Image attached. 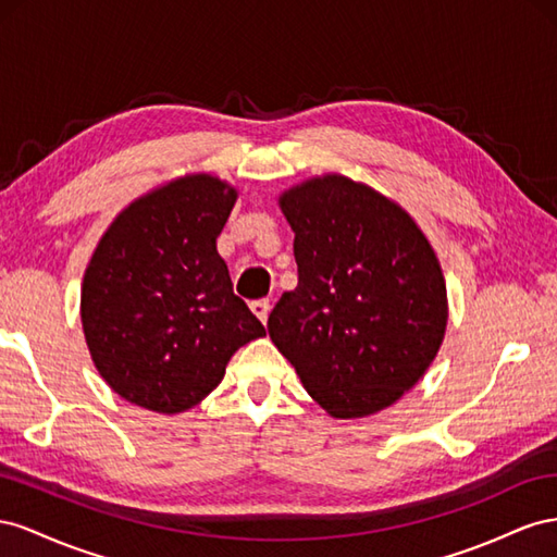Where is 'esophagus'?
I'll list each match as a JSON object with an SVG mask.
<instances>
[{
    "label": "esophagus",
    "mask_w": 557,
    "mask_h": 557,
    "mask_svg": "<svg viewBox=\"0 0 557 557\" xmlns=\"http://www.w3.org/2000/svg\"><path fill=\"white\" fill-rule=\"evenodd\" d=\"M251 312L253 314H257L259 317V320L265 324L268 322V312H270V304H268V300L265 298H259V300H251Z\"/></svg>",
    "instance_id": "esophagus-1"
}]
</instances>
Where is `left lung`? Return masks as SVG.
<instances>
[{"label": "left lung", "instance_id": "left-lung-1", "mask_svg": "<svg viewBox=\"0 0 557 557\" xmlns=\"http://www.w3.org/2000/svg\"><path fill=\"white\" fill-rule=\"evenodd\" d=\"M298 287L268 317L270 341L331 418H369L432 367L448 326L434 247L399 202L322 174L280 196Z\"/></svg>", "mask_w": 557, "mask_h": 557}]
</instances>
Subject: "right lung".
<instances>
[{
  "label": "right lung",
  "mask_w": 557,
  "mask_h": 557,
  "mask_svg": "<svg viewBox=\"0 0 557 557\" xmlns=\"http://www.w3.org/2000/svg\"><path fill=\"white\" fill-rule=\"evenodd\" d=\"M237 188L208 172L133 200L95 247L82 284L90 359L121 399L163 416L198 406L263 324L233 294L216 237Z\"/></svg>",
  "instance_id": "obj_1"
}]
</instances>
